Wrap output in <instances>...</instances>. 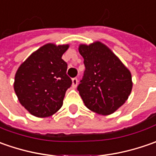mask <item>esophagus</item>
<instances>
[{
	"instance_id": "1",
	"label": "esophagus",
	"mask_w": 156,
	"mask_h": 156,
	"mask_svg": "<svg viewBox=\"0 0 156 156\" xmlns=\"http://www.w3.org/2000/svg\"><path fill=\"white\" fill-rule=\"evenodd\" d=\"M77 84H78V79L75 77V78H73L72 79V87H77Z\"/></svg>"
}]
</instances>
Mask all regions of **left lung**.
<instances>
[{"label": "left lung", "mask_w": 156, "mask_h": 156, "mask_svg": "<svg viewBox=\"0 0 156 156\" xmlns=\"http://www.w3.org/2000/svg\"><path fill=\"white\" fill-rule=\"evenodd\" d=\"M85 71L78 85L81 99L88 109L110 115L122 106L132 90L131 73L110 49L100 41L81 44Z\"/></svg>", "instance_id": "obj_1"}]
</instances>
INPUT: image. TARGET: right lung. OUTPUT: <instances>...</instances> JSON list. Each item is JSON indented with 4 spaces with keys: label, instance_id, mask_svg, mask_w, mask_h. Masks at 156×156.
I'll return each instance as SVG.
<instances>
[{
    "label": "right lung",
    "instance_id": "1",
    "mask_svg": "<svg viewBox=\"0 0 156 156\" xmlns=\"http://www.w3.org/2000/svg\"><path fill=\"white\" fill-rule=\"evenodd\" d=\"M69 45L48 43L34 52L17 70L14 88L18 100L31 115L51 116L63 103L72 85L68 64L62 56Z\"/></svg>",
    "mask_w": 156,
    "mask_h": 156
}]
</instances>
